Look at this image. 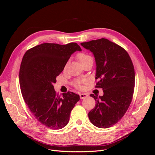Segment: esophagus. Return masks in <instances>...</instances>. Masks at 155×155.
<instances>
[{"label": "esophagus", "instance_id": "34e87169", "mask_svg": "<svg viewBox=\"0 0 155 155\" xmlns=\"http://www.w3.org/2000/svg\"><path fill=\"white\" fill-rule=\"evenodd\" d=\"M79 96H80L81 99L83 100V99H85V98L88 97V94H87L85 93H80L79 94Z\"/></svg>", "mask_w": 155, "mask_h": 155}]
</instances>
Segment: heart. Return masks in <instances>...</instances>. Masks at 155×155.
Returning a JSON list of instances; mask_svg holds the SVG:
<instances>
[{"label": "heart", "instance_id": "heart-1", "mask_svg": "<svg viewBox=\"0 0 155 155\" xmlns=\"http://www.w3.org/2000/svg\"><path fill=\"white\" fill-rule=\"evenodd\" d=\"M77 58L79 63H81V64L86 63L88 61L92 59L91 58V56L89 55L85 54V53H79L77 55ZM85 83V81H81V80H77L74 82V86L78 88H83V84Z\"/></svg>", "mask_w": 155, "mask_h": 155}]
</instances>
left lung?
<instances>
[{"instance_id": "obj_1", "label": "left lung", "mask_w": 155, "mask_h": 155, "mask_svg": "<svg viewBox=\"0 0 155 155\" xmlns=\"http://www.w3.org/2000/svg\"><path fill=\"white\" fill-rule=\"evenodd\" d=\"M81 45L90 50L96 64V87L104 91L94 98V109L88 112L91 122L99 128H109L121 119L133 96L135 74L132 61L126 50L107 39L92 40Z\"/></svg>"}]
</instances>
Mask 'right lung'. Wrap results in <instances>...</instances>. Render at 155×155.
<instances>
[{"instance_id": "right-lung-1", "label": "right lung", "mask_w": 155, "mask_h": 155, "mask_svg": "<svg viewBox=\"0 0 155 155\" xmlns=\"http://www.w3.org/2000/svg\"><path fill=\"white\" fill-rule=\"evenodd\" d=\"M76 51L81 48L76 43H43L26 51L22 58L19 70L22 97L35 118L51 129H62L68 124L70 112L80 99L72 92L61 97L53 85Z\"/></svg>"}]
</instances>
